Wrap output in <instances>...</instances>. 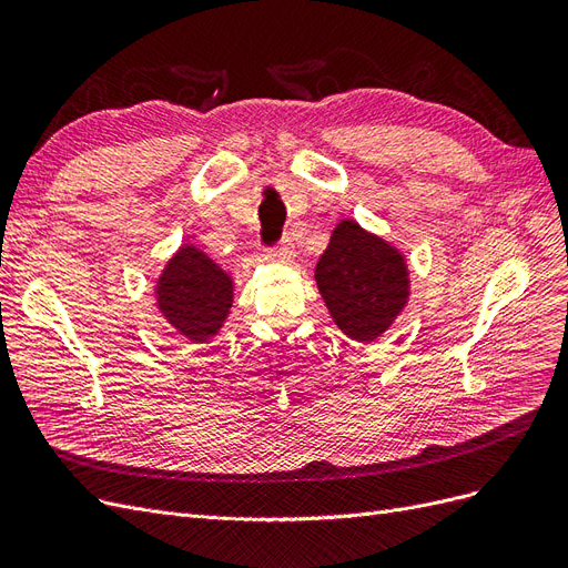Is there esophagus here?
Returning a JSON list of instances; mask_svg holds the SVG:
<instances>
[{
    "label": "esophagus",
    "instance_id": "34e87169",
    "mask_svg": "<svg viewBox=\"0 0 568 568\" xmlns=\"http://www.w3.org/2000/svg\"><path fill=\"white\" fill-rule=\"evenodd\" d=\"M270 255L274 257V261L291 263V261H294L296 251H294V244H291V242H282L277 248H272V251H270Z\"/></svg>",
    "mask_w": 568,
    "mask_h": 568
}]
</instances>
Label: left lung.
I'll return each mask as SVG.
<instances>
[{"label":"left lung","instance_id":"obj_1","mask_svg":"<svg viewBox=\"0 0 568 568\" xmlns=\"http://www.w3.org/2000/svg\"><path fill=\"white\" fill-rule=\"evenodd\" d=\"M315 282L334 324L359 343L384 336L409 301L405 253L353 217L334 227Z\"/></svg>","mask_w":568,"mask_h":568}]
</instances>
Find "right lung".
<instances>
[{"instance_id": "obj_1", "label": "right lung", "mask_w": 568, "mask_h": 568, "mask_svg": "<svg viewBox=\"0 0 568 568\" xmlns=\"http://www.w3.org/2000/svg\"><path fill=\"white\" fill-rule=\"evenodd\" d=\"M156 307L178 334L192 343L217 336L234 303V280L209 253L182 244L168 257L156 286Z\"/></svg>"}]
</instances>
